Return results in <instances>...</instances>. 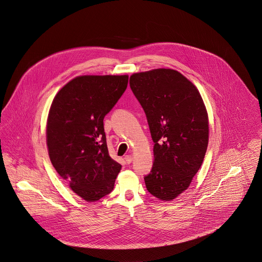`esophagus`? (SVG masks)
<instances>
[{
    "label": "esophagus",
    "instance_id": "1",
    "mask_svg": "<svg viewBox=\"0 0 262 262\" xmlns=\"http://www.w3.org/2000/svg\"><path fill=\"white\" fill-rule=\"evenodd\" d=\"M124 160H125V163H127V164H130V163L133 162V157H132L130 155H126V156L124 157Z\"/></svg>",
    "mask_w": 262,
    "mask_h": 262
}]
</instances>
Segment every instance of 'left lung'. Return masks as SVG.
<instances>
[{
  "mask_svg": "<svg viewBox=\"0 0 262 262\" xmlns=\"http://www.w3.org/2000/svg\"><path fill=\"white\" fill-rule=\"evenodd\" d=\"M154 142V164L144 177L148 191L171 201L187 189L209 143L206 106L196 87L179 72L157 69L129 78Z\"/></svg>",
  "mask_w": 262,
  "mask_h": 262,
  "instance_id": "left-lung-1",
  "label": "left lung"
}]
</instances>
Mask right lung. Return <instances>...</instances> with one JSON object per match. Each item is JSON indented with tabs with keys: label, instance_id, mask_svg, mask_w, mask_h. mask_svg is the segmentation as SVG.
Masks as SVG:
<instances>
[{
	"label": "right lung",
	"instance_id": "right-lung-1",
	"mask_svg": "<svg viewBox=\"0 0 262 262\" xmlns=\"http://www.w3.org/2000/svg\"><path fill=\"white\" fill-rule=\"evenodd\" d=\"M128 76H81L53 99L47 124L52 164L87 202L109 194L121 165L108 153L103 119L124 93Z\"/></svg>",
	"mask_w": 262,
	"mask_h": 262
}]
</instances>
